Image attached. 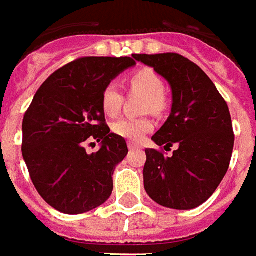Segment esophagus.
I'll use <instances>...</instances> for the list:
<instances>
[{
  "label": "esophagus",
  "mask_w": 256,
  "mask_h": 256,
  "mask_svg": "<svg viewBox=\"0 0 256 256\" xmlns=\"http://www.w3.org/2000/svg\"><path fill=\"white\" fill-rule=\"evenodd\" d=\"M139 144H136V143H134V142H128V148L130 150H134V148H139Z\"/></svg>",
  "instance_id": "esophagus-1"
}]
</instances>
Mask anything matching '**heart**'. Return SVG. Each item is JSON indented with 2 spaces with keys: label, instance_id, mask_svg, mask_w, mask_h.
<instances>
[{
  "label": "heart",
  "instance_id": "1",
  "mask_svg": "<svg viewBox=\"0 0 256 256\" xmlns=\"http://www.w3.org/2000/svg\"><path fill=\"white\" fill-rule=\"evenodd\" d=\"M128 86L134 91L146 94L144 110L152 113H162L166 108V100L164 95V82L154 69L140 68L128 76ZM122 105V92L116 83H109L102 90L100 106L105 114L114 117L120 113ZM154 128V122L148 117H122L112 124V130L116 135L126 140L139 142L143 136Z\"/></svg>",
  "mask_w": 256,
  "mask_h": 256
}]
</instances>
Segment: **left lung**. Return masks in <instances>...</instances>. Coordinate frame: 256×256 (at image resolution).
Listing matches in <instances>:
<instances>
[{"instance_id":"1","label":"left lung","mask_w":256,"mask_h":256,"mask_svg":"<svg viewBox=\"0 0 256 256\" xmlns=\"http://www.w3.org/2000/svg\"><path fill=\"white\" fill-rule=\"evenodd\" d=\"M169 82L172 113L151 139L173 156L147 148L143 169L148 196L161 206L191 210L216 192L232 158L234 134L222 95L195 62L177 53L135 54Z\"/></svg>"}]
</instances>
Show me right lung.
I'll list each match as a JSON object with an SVG mask.
<instances>
[{
    "label": "right lung",
    "mask_w": 256,
    "mask_h": 256,
    "mask_svg": "<svg viewBox=\"0 0 256 256\" xmlns=\"http://www.w3.org/2000/svg\"><path fill=\"white\" fill-rule=\"evenodd\" d=\"M135 64L130 57H82L50 74L34 96L23 118L22 152L36 191L56 210L82 214L112 195V176L128 147L110 132L100 94ZM92 138L101 148L87 154L84 143Z\"/></svg>",
    "instance_id": "right-lung-1"
}]
</instances>
